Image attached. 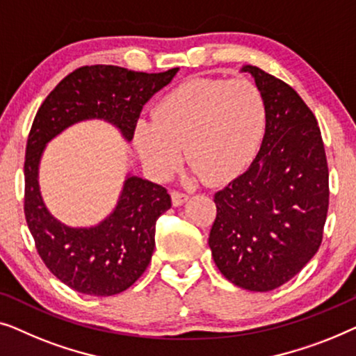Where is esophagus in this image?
<instances>
[{"label":"esophagus","mask_w":356,"mask_h":356,"mask_svg":"<svg viewBox=\"0 0 356 356\" xmlns=\"http://www.w3.org/2000/svg\"><path fill=\"white\" fill-rule=\"evenodd\" d=\"M171 197H172V204H174V207H180V204H184L188 200V195L187 193L177 192V190H174V192L171 193Z\"/></svg>","instance_id":"obj_1"}]
</instances>
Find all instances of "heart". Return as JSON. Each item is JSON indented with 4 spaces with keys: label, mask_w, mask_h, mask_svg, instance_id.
<instances>
[{
    "label": "heart",
    "mask_w": 356,
    "mask_h": 356,
    "mask_svg": "<svg viewBox=\"0 0 356 356\" xmlns=\"http://www.w3.org/2000/svg\"><path fill=\"white\" fill-rule=\"evenodd\" d=\"M266 127L259 88L247 79H192L168 92L153 108V121L135 127L145 168L166 179L185 156L195 176L226 182L257 154Z\"/></svg>",
    "instance_id": "heart-1"
}]
</instances>
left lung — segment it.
I'll list each match as a JSON object with an SVG mask.
<instances>
[{
    "instance_id": "8db88e82",
    "label": "left lung",
    "mask_w": 356,
    "mask_h": 356,
    "mask_svg": "<svg viewBox=\"0 0 356 356\" xmlns=\"http://www.w3.org/2000/svg\"><path fill=\"white\" fill-rule=\"evenodd\" d=\"M242 71L264 98L266 132L252 166L214 195L208 243L227 280L269 292L302 271L323 242L327 159L316 118L300 95L257 66Z\"/></svg>"
}]
</instances>
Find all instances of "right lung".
Returning a JSON list of instances; mask_svg holds the SVG:
<instances>
[{
	"label": "right lung",
	"instance_id": "obj_1",
	"mask_svg": "<svg viewBox=\"0 0 356 356\" xmlns=\"http://www.w3.org/2000/svg\"><path fill=\"white\" fill-rule=\"evenodd\" d=\"M177 71L147 74L104 64L83 66L64 77L38 108L24 163V213L40 258L80 293L111 297L142 276L152 261L156 221L171 208V195L163 185L129 176L116 209L98 226H64L49 214L40 195L38 164L44 145L85 119L111 122L132 140L143 104Z\"/></svg>",
	"mask_w": 356,
	"mask_h": 356
}]
</instances>
